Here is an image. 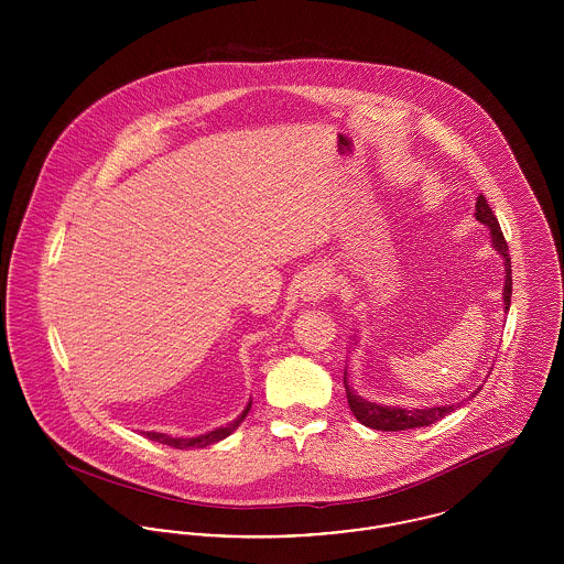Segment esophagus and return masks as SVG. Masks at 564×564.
Here are the masks:
<instances>
[{"label":"esophagus","instance_id":"34e87169","mask_svg":"<svg viewBox=\"0 0 564 564\" xmlns=\"http://www.w3.org/2000/svg\"><path fill=\"white\" fill-rule=\"evenodd\" d=\"M330 290V281L326 272H311L303 283V299L306 303H319Z\"/></svg>","mask_w":564,"mask_h":564}]
</instances>
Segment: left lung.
Masks as SVG:
<instances>
[{
    "label": "left lung",
    "mask_w": 564,
    "mask_h": 564,
    "mask_svg": "<svg viewBox=\"0 0 564 564\" xmlns=\"http://www.w3.org/2000/svg\"><path fill=\"white\" fill-rule=\"evenodd\" d=\"M475 217L478 223L487 225L489 229V238H491V247L494 251L502 258L505 263V288H502V301H505V313L509 311L511 306V285H513V279H511V258H509V247H507V240L500 231V225H498V218L494 217L487 199L482 195L477 197V206H475ZM354 346L358 344V339L354 337L351 339ZM349 346V347H354ZM354 351V349H351ZM344 384H346L347 403H349V410L354 412V416L358 419V423H362L365 427H371V430H378V432H405V430H414V427H425V425H432L435 421L444 419L446 414H451L453 410H457L466 399L457 401V403H451V405H432V408H401V405H384V403H376V401H367L362 399L360 394H356L349 380H347V369L344 373ZM482 387H478L477 390L470 392L468 399H473L477 394L478 390Z\"/></svg>",
    "instance_id": "left-lung-1"
}]
</instances>
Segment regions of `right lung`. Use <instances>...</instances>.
<instances>
[{"label":"right lung","mask_w":564,"mask_h":564,"mask_svg":"<svg viewBox=\"0 0 564 564\" xmlns=\"http://www.w3.org/2000/svg\"><path fill=\"white\" fill-rule=\"evenodd\" d=\"M249 410H251V401H249V403H247V408L238 414V419H236V421H231L229 425H220V427L213 430V432H206V434L202 435H193V437H174V435L159 434V432H143V435H145V437H150V440H154V442H161V444L174 446V448H206V446H210V444H215V442L225 440L227 435L234 434V432L240 427V423L245 421V416L249 414Z\"/></svg>","instance_id":"obj_1"}]
</instances>
